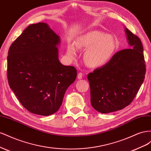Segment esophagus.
<instances>
[{"label":"esophagus","instance_id":"esophagus-1","mask_svg":"<svg viewBox=\"0 0 151 151\" xmlns=\"http://www.w3.org/2000/svg\"><path fill=\"white\" fill-rule=\"evenodd\" d=\"M83 77V73H79L78 76H77V78H78V80H81V78H82Z\"/></svg>","mask_w":151,"mask_h":151}]
</instances>
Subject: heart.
<instances>
[{"label": "heart", "mask_w": 151, "mask_h": 151, "mask_svg": "<svg viewBox=\"0 0 151 151\" xmlns=\"http://www.w3.org/2000/svg\"><path fill=\"white\" fill-rule=\"evenodd\" d=\"M117 49V42L113 35L92 31L77 38L75 45L69 44L67 55L71 59H75L76 49L85 50L83 55L85 63L89 67L97 68L108 63Z\"/></svg>", "instance_id": "1"}]
</instances>
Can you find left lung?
<instances>
[{"label": "left lung", "instance_id": "left-lung-1", "mask_svg": "<svg viewBox=\"0 0 151 151\" xmlns=\"http://www.w3.org/2000/svg\"><path fill=\"white\" fill-rule=\"evenodd\" d=\"M131 49L116 52L104 66L88 75L90 102L101 113L119 111L135 98L145 78V64L140 38L124 28Z\"/></svg>", "mask_w": 151, "mask_h": 151}]
</instances>
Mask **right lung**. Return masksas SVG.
Returning <instances> with one entry per match:
<instances>
[{"mask_svg":"<svg viewBox=\"0 0 151 151\" xmlns=\"http://www.w3.org/2000/svg\"><path fill=\"white\" fill-rule=\"evenodd\" d=\"M60 44L48 24L38 23L28 26L9 49V85L30 113L49 116L57 112L76 78L75 67L59 61Z\"/></svg>","mask_w":151,"mask_h":151,"instance_id":"right-lung-1","label":"right lung"}]
</instances>
